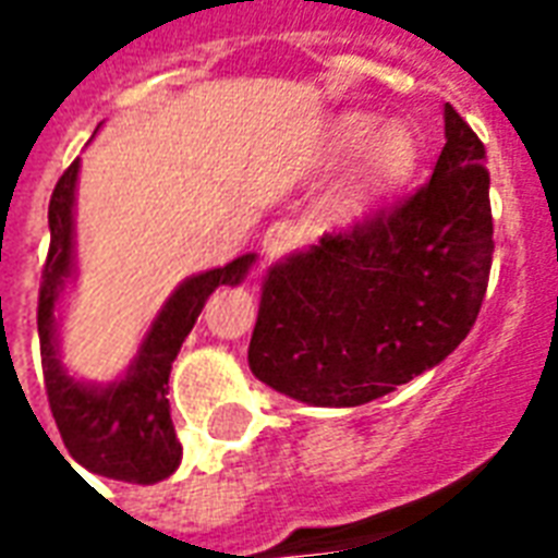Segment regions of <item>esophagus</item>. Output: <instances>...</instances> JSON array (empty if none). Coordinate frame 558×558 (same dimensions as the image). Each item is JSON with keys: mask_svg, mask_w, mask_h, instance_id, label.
Masks as SVG:
<instances>
[{"mask_svg": "<svg viewBox=\"0 0 558 558\" xmlns=\"http://www.w3.org/2000/svg\"><path fill=\"white\" fill-rule=\"evenodd\" d=\"M292 244H295V227L287 223V220H278L271 223L266 232H263V254L268 259H278L280 254H287Z\"/></svg>", "mask_w": 558, "mask_h": 558, "instance_id": "34e87169", "label": "esophagus"}]
</instances>
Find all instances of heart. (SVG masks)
Listing matches in <instances>:
<instances>
[{
	"instance_id": "b5f03b06",
	"label": "heart",
	"mask_w": 558,
	"mask_h": 558,
	"mask_svg": "<svg viewBox=\"0 0 558 558\" xmlns=\"http://www.w3.org/2000/svg\"><path fill=\"white\" fill-rule=\"evenodd\" d=\"M331 151L338 158L359 155V167L338 199L340 218H359L379 196L403 184L418 163V137L403 119L379 125L374 113H347L335 125Z\"/></svg>"
}]
</instances>
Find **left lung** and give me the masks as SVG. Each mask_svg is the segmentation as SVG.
<instances>
[{
	"label": "left lung",
	"mask_w": 558,
	"mask_h": 558,
	"mask_svg": "<svg viewBox=\"0 0 558 558\" xmlns=\"http://www.w3.org/2000/svg\"><path fill=\"white\" fill-rule=\"evenodd\" d=\"M430 182L266 271L247 364L311 407H362L445 362L475 326L493 263L490 172L445 104Z\"/></svg>",
	"instance_id": "left-lung-1"
}]
</instances>
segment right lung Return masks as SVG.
<instances>
[{
  "mask_svg": "<svg viewBox=\"0 0 558 558\" xmlns=\"http://www.w3.org/2000/svg\"><path fill=\"white\" fill-rule=\"evenodd\" d=\"M80 158L62 172L50 196V254L38 295V338L47 400L68 454L95 475L128 484L170 478L182 463V445L170 418L167 383L184 338L218 287L247 278L256 254L184 278L143 335L134 362L113 383H86L68 374L59 355V323L68 287L77 280L74 208H77Z\"/></svg>",
  "mask_w": 558,
  "mask_h": 558,
  "instance_id": "add662e5",
  "label": "right lung"
}]
</instances>
